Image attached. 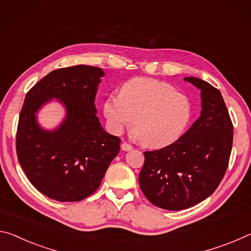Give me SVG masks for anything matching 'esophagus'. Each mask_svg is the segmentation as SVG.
Here are the masks:
<instances>
[{
    "mask_svg": "<svg viewBox=\"0 0 251 251\" xmlns=\"http://www.w3.org/2000/svg\"><path fill=\"white\" fill-rule=\"evenodd\" d=\"M121 149L123 151H130V150H132V146L129 145V143H126V142H123V143H121Z\"/></svg>",
    "mask_w": 251,
    "mask_h": 251,
    "instance_id": "esophagus-1",
    "label": "esophagus"
}]
</instances>
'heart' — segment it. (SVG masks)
Instances as JSON below:
<instances>
[{
  "label": "heart",
  "instance_id": "b5f03b06",
  "mask_svg": "<svg viewBox=\"0 0 251 251\" xmlns=\"http://www.w3.org/2000/svg\"><path fill=\"white\" fill-rule=\"evenodd\" d=\"M103 113L114 134H120L133 120L135 137L143 146L157 149L182 137L191 121L192 104L167 82L134 77L122 85L119 96L106 99Z\"/></svg>",
  "mask_w": 251,
  "mask_h": 251
}]
</instances>
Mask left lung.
<instances>
[{"label":"left lung","mask_w":251,"mask_h":251,"mask_svg":"<svg viewBox=\"0 0 251 251\" xmlns=\"http://www.w3.org/2000/svg\"><path fill=\"white\" fill-rule=\"evenodd\" d=\"M201 94L198 120L172 145L146 151L139 183L159 208L182 210L207 199L223 180L232 148L233 126L218 89L198 77H184Z\"/></svg>","instance_id":"left-lung-1"}]
</instances>
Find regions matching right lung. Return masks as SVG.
Listing matches in <instances>:
<instances>
[{
    "label": "right lung",
    "mask_w": 251,
    "mask_h": 251,
    "mask_svg": "<svg viewBox=\"0 0 251 251\" xmlns=\"http://www.w3.org/2000/svg\"><path fill=\"white\" fill-rule=\"evenodd\" d=\"M104 72L91 65L57 69L30 91L19 118L16 153L27 179L56 201H80L100 186L110 162L120 150V139L102 128L94 105ZM55 98L66 118L54 130H45L36 113Z\"/></svg>",
    "instance_id": "right-lung-1"
}]
</instances>
